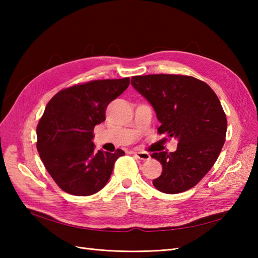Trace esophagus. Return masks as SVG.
Instances as JSON below:
<instances>
[{"label": "esophagus", "mask_w": 258, "mask_h": 258, "mask_svg": "<svg viewBox=\"0 0 258 258\" xmlns=\"http://www.w3.org/2000/svg\"><path fill=\"white\" fill-rule=\"evenodd\" d=\"M133 154L138 158H140V160H142V161H149L150 158H151V155L147 152L135 151V152H133Z\"/></svg>", "instance_id": "obj_1"}]
</instances>
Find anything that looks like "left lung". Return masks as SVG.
Wrapping results in <instances>:
<instances>
[{"instance_id": "8db88e82", "label": "left lung", "mask_w": 258, "mask_h": 258, "mask_svg": "<svg viewBox=\"0 0 258 258\" xmlns=\"http://www.w3.org/2000/svg\"><path fill=\"white\" fill-rule=\"evenodd\" d=\"M131 84L154 108L161 123L157 132L178 141L175 152L151 155L163 166L153 185L166 194L194 187L216 162L225 142L227 119L215 92L187 75L133 76Z\"/></svg>"}]
</instances>
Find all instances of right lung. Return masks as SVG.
<instances>
[{"label":"right lung","mask_w":258,"mask_h":258,"mask_svg":"<svg viewBox=\"0 0 258 258\" xmlns=\"http://www.w3.org/2000/svg\"><path fill=\"white\" fill-rule=\"evenodd\" d=\"M128 85L130 78L91 81L59 91L47 103L36 128V147L46 171L67 193H97L111 177L115 161L125 154L96 152L92 140L108 104Z\"/></svg>","instance_id":"right-lung-1"}]
</instances>
